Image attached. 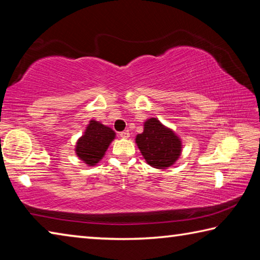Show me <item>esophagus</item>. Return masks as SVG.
Segmentation results:
<instances>
[{
  "instance_id": "esophagus-1",
  "label": "esophagus",
  "mask_w": 260,
  "mask_h": 260,
  "mask_svg": "<svg viewBox=\"0 0 260 260\" xmlns=\"http://www.w3.org/2000/svg\"><path fill=\"white\" fill-rule=\"evenodd\" d=\"M120 138H122V139H128V138H129V132H128V131L121 132V133H120Z\"/></svg>"
}]
</instances>
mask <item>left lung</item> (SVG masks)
<instances>
[{
  "label": "left lung",
  "mask_w": 260,
  "mask_h": 260,
  "mask_svg": "<svg viewBox=\"0 0 260 260\" xmlns=\"http://www.w3.org/2000/svg\"><path fill=\"white\" fill-rule=\"evenodd\" d=\"M135 143L148 164L158 170L174 165L182 152L181 139L157 118L144 121L143 132L136 135Z\"/></svg>",
  "instance_id": "obj_1"
}]
</instances>
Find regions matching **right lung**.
<instances>
[{
	"instance_id": "right-lung-1",
	"label": "right lung",
	"mask_w": 260,
	"mask_h": 260,
	"mask_svg": "<svg viewBox=\"0 0 260 260\" xmlns=\"http://www.w3.org/2000/svg\"><path fill=\"white\" fill-rule=\"evenodd\" d=\"M116 133L109 126L91 119L76 143V155L88 166H95L104 157Z\"/></svg>"
}]
</instances>
